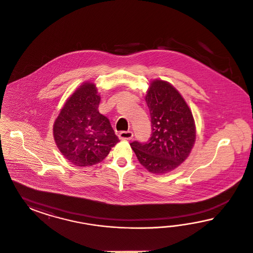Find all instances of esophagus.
<instances>
[{
	"mask_svg": "<svg viewBox=\"0 0 253 253\" xmlns=\"http://www.w3.org/2000/svg\"><path fill=\"white\" fill-rule=\"evenodd\" d=\"M119 137H120V139H122V140H130L131 138L133 137V133L130 130H127V131L123 130V131L120 132Z\"/></svg>",
	"mask_w": 253,
	"mask_h": 253,
	"instance_id": "obj_1",
	"label": "esophagus"
}]
</instances>
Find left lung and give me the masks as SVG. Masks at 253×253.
<instances>
[{"mask_svg": "<svg viewBox=\"0 0 253 253\" xmlns=\"http://www.w3.org/2000/svg\"><path fill=\"white\" fill-rule=\"evenodd\" d=\"M152 133L146 143L130 145L139 162L153 173L178 167L191 152L196 139L191 111L182 95L163 81H154L146 95Z\"/></svg>", "mask_w": 253, "mask_h": 253, "instance_id": "8db88e82", "label": "left lung"}]
</instances>
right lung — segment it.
<instances>
[{
	"label": "right lung",
	"mask_w": 253,
	"mask_h": 253,
	"mask_svg": "<svg viewBox=\"0 0 253 253\" xmlns=\"http://www.w3.org/2000/svg\"><path fill=\"white\" fill-rule=\"evenodd\" d=\"M100 96L92 84H84L61 109L54 124L60 152L76 166H92L107 157L120 141L109 120L98 111Z\"/></svg>",
	"instance_id": "1"
}]
</instances>
